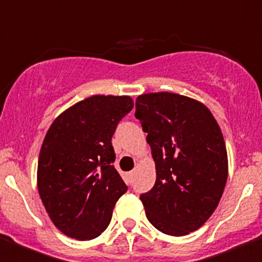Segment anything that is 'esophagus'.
Returning <instances> with one entry per match:
<instances>
[{"label":"esophagus","mask_w":262,"mask_h":262,"mask_svg":"<svg viewBox=\"0 0 262 262\" xmlns=\"http://www.w3.org/2000/svg\"><path fill=\"white\" fill-rule=\"evenodd\" d=\"M133 176H134V172H128V173H127V180H128L129 182H131V180H133Z\"/></svg>","instance_id":"34e87169"}]
</instances>
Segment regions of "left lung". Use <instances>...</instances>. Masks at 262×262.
Listing matches in <instances>:
<instances>
[{
	"label": "left lung",
	"instance_id": "8db88e82",
	"mask_svg": "<svg viewBox=\"0 0 262 262\" xmlns=\"http://www.w3.org/2000/svg\"><path fill=\"white\" fill-rule=\"evenodd\" d=\"M135 117L156 165L154 187L140 195L148 221L170 236L198 230L217 207L228 177L221 127L202 102L168 92L139 96Z\"/></svg>",
	"mask_w": 262,
	"mask_h": 262
}]
</instances>
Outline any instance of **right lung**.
Segmentation results:
<instances>
[{"mask_svg": "<svg viewBox=\"0 0 262 262\" xmlns=\"http://www.w3.org/2000/svg\"><path fill=\"white\" fill-rule=\"evenodd\" d=\"M128 96H92L53 120L38 160V190L52 223L76 240L96 239L127 191L111 138L133 110Z\"/></svg>", "mask_w": 262, "mask_h": 262, "instance_id": "1", "label": "right lung"}]
</instances>
